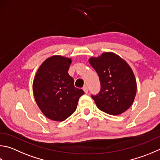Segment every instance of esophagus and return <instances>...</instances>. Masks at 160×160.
<instances>
[{
	"label": "esophagus",
	"mask_w": 160,
	"mask_h": 160,
	"mask_svg": "<svg viewBox=\"0 0 160 160\" xmlns=\"http://www.w3.org/2000/svg\"><path fill=\"white\" fill-rule=\"evenodd\" d=\"M83 90H84V92H85L86 94H88V86H84V88H83Z\"/></svg>",
	"instance_id": "obj_1"
}]
</instances>
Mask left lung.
Wrapping results in <instances>:
<instances>
[{
    "mask_svg": "<svg viewBox=\"0 0 160 160\" xmlns=\"http://www.w3.org/2000/svg\"><path fill=\"white\" fill-rule=\"evenodd\" d=\"M89 63L99 78L101 89L91 95L96 105L109 115H117L132 106L136 93L134 74L118 55L106 52L99 57L91 58Z\"/></svg>",
    "mask_w": 160,
    "mask_h": 160,
    "instance_id": "8db88e82",
    "label": "left lung"
}]
</instances>
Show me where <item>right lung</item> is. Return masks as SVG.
Here are the masks:
<instances>
[{
  "instance_id": "add662e5",
  "label": "right lung",
  "mask_w": 160,
  "mask_h": 160,
  "mask_svg": "<svg viewBox=\"0 0 160 160\" xmlns=\"http://www.w3.org/2000/svg\"><path fill=\"white\" fill-rule=\"evenodd\" d=\"M71 59L53 56L46 59L35 76L33 91L35 100L46 117L63 121L76 110L82 89L75 88L73 78L68 73Z\"/></svg>"
}]
</instances>
